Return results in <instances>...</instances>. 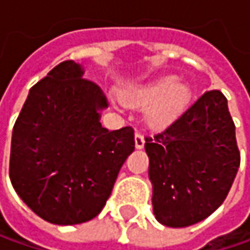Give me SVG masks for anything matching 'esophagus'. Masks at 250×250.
Listing matches in <instances>:
<instances>
[{
    "label": "esophagus",
    "mask_w": 250,
    "mask_h": 250,
    "mask_svg": "<svg viewBox=\"0 0 250 250\" xmlns=\"http://www.w3.org/2000/svg\"><path fill=\"white\" fill-rule=\"evenodd\" d=\"M134 141H136V148L137 149H141L144 144H146V138L141 133H136V137H134Z\"/></svg>",
    "instance_id": "esophagus-1"
}]
</instances>
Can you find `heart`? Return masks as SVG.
<instances>
[{"instance_id":"obj_1","label":"heart","mask_w":250,"mask_h":250,"mask_svg":"<svg viewBox=\"0 0 250 250\" xmlns=\"http://www.w3.org/2000/svg\"><path fill=\"white\" fill-rule=\"evenodd\" d=\"M191 89L186 82L175 77H159L157 80L133 83L123 89L127 104L146 109V122L151 127L162 128L175 122L189 104Z\"/></svg>"}]
</instances>
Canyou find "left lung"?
Wrapping results in <instances>:
<instances>
[{"mask_svg": "<svg viewBox=\"0 0 250 250\" xmlns=\"http://www.w3.org/2000/svg\"><path fill=\"white\" fill-rule=\"evenodd\" d=\"M152 207L172 228L197 224L225 200L241 164L227 98L208 91L172 125L146 137Z\"/></svg>", "mask_w": 250, "mask_h": 250, "instance_id": "8db88e82", "label": "left lung"}]
</instances>
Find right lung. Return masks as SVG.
I'll use <instances>...</instances> for the list:
<instances>
[{
    "label": "right lung",
    "instance_id": "1",
    "mask_svg": "<svg viewBox=\"0 0 250 250\" xmlns=\"http://www.w3.org/2000/svg\"><path fill=\"white\" fill-rule=\"evenodd\" d=\"M102 89L72 60L33 85L11 141L9 178L18 196L44 221L74 225L95 218L119 170L134 151V130L101 125Z\"/></svg>",
    "mask_w": 250,
    "mask_h": 250
}]
</instances>
